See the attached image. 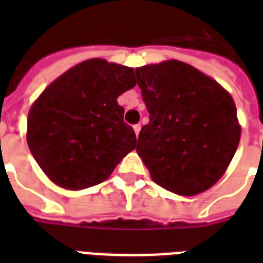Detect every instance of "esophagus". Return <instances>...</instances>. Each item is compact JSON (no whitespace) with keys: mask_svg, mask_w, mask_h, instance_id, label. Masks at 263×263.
Here are the masks:
<instances>
[{"mask_svg":"<svg viewBox=\"0 0 263 263\" xmlns=\"http://www.w3.org/2000/svg\"><path fill=\"white\" fill-rule=\"evenodd\" d=\"M134 132H135L136 136L139 135V132H140V125H139V124H136V125H134Z\"/></svg>","mask_w":263,"mask_h":263,"instance_id":"obj_1","label":"esophagus"}]
</instances>
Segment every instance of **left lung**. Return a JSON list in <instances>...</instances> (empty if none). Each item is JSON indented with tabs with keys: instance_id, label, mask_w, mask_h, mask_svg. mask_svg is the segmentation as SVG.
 <instances>
[{
	"instance_id": "8db88e82",
	"label": "left lung",
	"mask_w": 263,
	"mask_h": 263,
	"mask_svg": "<svg viewBox=\"0 0 263 263\" xmlns=\"http://www.w3.org/2000/svg\"><path fill=\"white\" fill-rule=\"evenodd\" d=\"M150 121L136 152L154 183L181 196L206 191L222 177L241 127L228 91L179 60L135 69Z\"/></svg>"
}]
</instances>
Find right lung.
Returning <instances> with one entry per match:
<instances>
[{"label":"right lung","instance_id":"1","mask_svg":"<svg viewBox=\"0 0 263 263\" xmlns=\"http://www.w3.org/2000/svg\"><path fill=\"white\" fill-rule=\"evenodd\" d=\"M135 84L134 68L91 59L43 90L28 111L27 143L53 183L72 191L97 185L135 148L117 103Z\"/></svg>","mask_w":263,"mask_h":263}]
</instances>
